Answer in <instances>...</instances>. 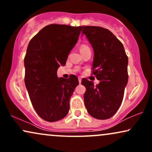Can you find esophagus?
I'll return each instance as SVG.
<instances>
[{
  "label": "esophagus",
  "mask_w": 152,
  "mask_h": 152,
  "mask_svg": "<svg viewBox=\"0 0 152 152\" xmlns=\"http://www.w3.org/2000/svg\"><path fill=\"white\" fill-rule=\"evenodd\" d=\"M78 82H79V83H81V78L80 77H78Z\"/></svg>",
  "instance_id": "1"
}]
</instances>
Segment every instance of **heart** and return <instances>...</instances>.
I'll use <instances>...</instances> for the list:
<instances>
[{
  "instance_id": "b5f03b06",
  "label": "heart",
  "mask_w": 152,
  "mask_h": 152,
  "mask_svg": "<svg viewBox=\"0 0 152 152\" xmlns=\"http://www.w3.org/2000/svg\"><path fill=\"white\" fill-rule=\"evenodd\" d=\"M87 48H89V47L86 45H81V47H80V51H82V50H84L87 49Z\"/></svg>"
}]
</instances>
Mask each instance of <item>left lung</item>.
<instances>
[{"instance_id":"1","label":"left lung","mask_w":152,"mask_h":152,"mask_svg":"<svg viewBox=\"0 0 152 152\" xmlns=\"http://www.w3.org/2000/svg\"><path fill=\"white\" fill-rule=\"evenodd\" d=\"M94 50L92 74L100 81L94 86L83 78L86 87L84 104L91 116L107 119L121 106L128 82V56L121 41L108 29L99 26H81Z\"/></svg>"}]
</instances>
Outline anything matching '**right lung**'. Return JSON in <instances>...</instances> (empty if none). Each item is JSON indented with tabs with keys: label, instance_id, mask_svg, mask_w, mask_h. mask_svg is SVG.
I'll return each mask as SVG.
<instances>
[{
	"label": "right lung",
	"instance_id": "right-lung-1",
	"mask_svg": "<svg viewBox=\"0 0 152 152\" xmlns=\"http://www.w3.org/2000/svg\"><path fill=\"white\" fill-rule=\"evenodd\" d=\"M81 31V26L50 24L28 43L24 81L35 111L46 121H58L69 112V101L78 80L75 75L58 78L57 70L66 64Z\"/></svg>",
	"mask_w": 152,
	"mask_h": 152
}]
</instances>
